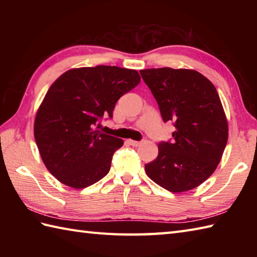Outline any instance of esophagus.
Returning <instances> with one entry per match:
<instances>
[{"label":"esophagus","mask_w":257,"mask_h":257,"mask_svg":"<svg viewBox=\"0 0 257 257\" xmlns=\"http://www.w3.org/2000/svg\"><path fill=\"white\" fill-rule=\"evenodd\" d=\"M128 143L130 146L133 147H138L140 146V141H136V140H128Z\"/></svg>","instance_id":"34e87169"}]
</instances>
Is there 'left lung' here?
<instances>
[{
    "mask_svg": "<svg viewBox=\"0 0 257 257\" xmlns=\"http://www.w3.org/2000/svg\"><path fill=\"white\" fill-rule=\"evenodd\" d=\"M160 109L163 121L176 130L171 141L145 166L152 181L170 192L203 183L221 161L228 137L227 120L214 85L193 69L169 67L140 70Z\"/></svg>",
    "mask_w": 257,
    "mask_h": 257,
    "instance_id": "1",
    "label": "left lung"
}]
</instances>
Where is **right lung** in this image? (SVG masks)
I'll return each instance as SVG.
<instances>
[{
    "label": "right lung",
    "mask_w": 257,
    "mask_h": 257,
    "mask_svg": "<svg viewBox=\"0 0 257 257\" xmlns=\"http://www.w3.org/2000/svg\"><path fill=\"white\" fill-rule=\"evenodd\" d=\"M139 83L137 70L105 65L69 69L54 81L37 110L34 137L58 181L84 189L109 172L123 141L102 134L100 121L112 118L117 100Z\"/></svg>",
    "instance_id": "right-lung-1"
}]
</instances>
